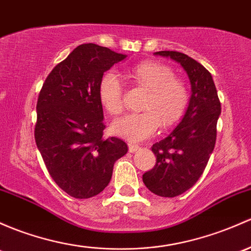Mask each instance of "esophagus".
<instances>
[{
    "label": "esophagus",
    "instance_id": "esophagus-1",
    "mask_svg": "<svg viewBox=\"0 0 251 251\" xmlns=\"http://www.w3.org/2000/svg\"><path fill=\"white\" fill-rule=\"evenodd\" d=\"M139 149H141V148H139V146H137V144L128 143V151L130 152H136V151H138Z\"/></svg>",
    "mask_w": 251,
    "mask_h": 251
}]
</instances>
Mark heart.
Here are the masks:
<instances>
[{
    "mask_svg": "<svg viewBox=\"0 0 251 251\" xmlns=\"http://www.w3.org/2000/svg\"><path fill=\"white\" fill-rule=\"evenodd\" d=\"M127 78L147 91L141 105L143 113L126 114L112 124V132L131 142L151 136L159 127L167 128L180 120L189 104V90L183 80L174 77L167 65L144 61L127 71ZM123 88L114 73H105L99 85L100 103L112 115L123 110Z\"/></svg>",
    "mask_w": 251,
    "mask_h": 251,
    "instance_id": "obj_1",
    "label": "heart"
}]
</instances>
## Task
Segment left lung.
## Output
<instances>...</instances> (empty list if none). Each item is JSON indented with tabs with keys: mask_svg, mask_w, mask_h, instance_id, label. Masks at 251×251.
<instances>
[{
	"mask_svg": "<svg viewBox=\"0 0 251 251\" xmlns=\"http://www.w3.org/2000/svg\"><path fill=\"white\" fill-rule=\"evenodd\" d=\"M154 55L180 63L191 84L185 114L172 132L152 144L156 165L143 174V183L152 194L176 197L192 188L207 166L214 150L221 104L212 75L201 63L179 51Z\"/></svg>",
	"mask_w": 251,
	"mask_h": 251,
	"instance_id": "left-lung-1",
	"label": "left lung"
}]
</instances>
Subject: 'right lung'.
<instances>
[{"label": "right lung", "mask_w": 251, "mask_h": 251, "mask_svg": "<svg viewBox=\"0 0 251 251\" xmlns=\"http://www.w3.org/2000/svg\"><path fill=\"white\" fill-rule=\"evenodd\" d=\"M126 55L89 43L56 65L37 102L35 139L55 183L75 199H90L112 179L115 161L127 152L117 137L103 138L99 85L103 73Z\"/></svg>", "instance_id": "obj_1"}]
</instances>
